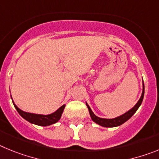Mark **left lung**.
Listing matches in <instances>:
<instances>
[{
    "mask_svg": "<svg viewBox=\"0 0 159 159\" xmlns=\"http://www.w3.org/2000/svg\"><path fill=\"white\" fill-rule=\"evenodd\" d=\"M143 92H142V95L141 97H140L139 100L137 102V103H136L130 110H129L128 111H127L126 113L122 115V116H118V117L116 118H114V119H102V118L98 117V116H96L95 114L93 113V111H92V109H91V107H89V105L86 102V105L88 108V111H89L90 116H91L92 120H93L95 123H97V124L100 125V126L104 127H118V126H120V125H122L123 123H124L125 122H127L129 119H130V118L132 117V116H133V115L136 112V111L138 110V108L139 107L140 105L142 104L143 97H144V84H143Z\"/></svg>",
    "mask_w": 159,
    "mask_h": 159,
    "instance_id": "1",
    "label": "left lung"
}]
</instances>
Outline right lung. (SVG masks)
<instances>
[{
  "mask_svg": "<svg viewBox=\"0 0 159 159\" xmlns=\"http://www.w3.org/2000/svg\"><path fill=\"white\" fill-rule=\"evenodd\" d=\"M12 98V97H11ZM14 107L20 114V116L22 118L29 121V123H32V124H36L38 126H42V127H47L49 125L54 124V123H57L61 118L62 113L64 111V109L65 107V105L60 107L58 110H57L53 113L50 114V115H38V114H33L29 113V112H25L24 111L20 110L17 106H16L14 102L12 101Z\"/></svg>",
  "mask_w": 159,
  "mask_h": 159,
  "instance_id": "right-lung-1",
  "label": "right lung"
}]
</instances>
